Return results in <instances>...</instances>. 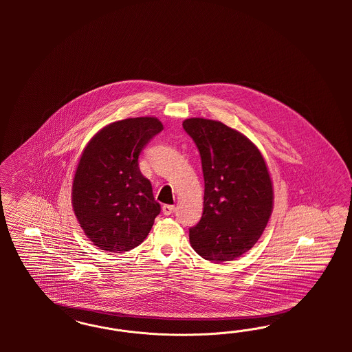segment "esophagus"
I'll list each match as a JSON object with an SVG mask.
<instances>
[{
    "instance_id": "obj_1",
    "label": "esophagus",
    "mask_w": 352,
    "mask_h": 352,
    "mask_svg": "<svg viewBox=\"0 0 352 352\" xmlns=\"http://www.w3.org/2000/svg\"><path fill=\"white\" fill-rule=\"evenodd\" d=\"M174 210H175L174 205H164L162 206V213L165 214V215H171V214L174 213Z\"/></svg>"
}]
</instances>
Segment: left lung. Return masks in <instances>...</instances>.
<instances>
[{
  "label": "left lung",
  "instance_id": "8db88e82",
  "mask_svg": "<svg viewBox=\"0 0 352 352\" xmlns=\"http://www.w3.org/2000/svg\"><path fill=\"white\" fill-rule=\"evenodd\" d=\"M183 128L203 165V217L190 228V243L204 259L232 261L256 245L274 208L266 161L244 134L221 121L187 118Z\"/></svg>",
  "mask_w": 352,
  "mask_h": 352
}]
</instances>
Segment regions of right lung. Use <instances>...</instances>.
<instances>
[{"label":"right lung","instance_id":"1","mask_svg":"<svg viewBox=\"0 0 352 352\" xmlns=\"http://www.w3.org/2000/svg\"><path fill=\"white\" fill-rule=\"evenodd\" d=\"M164 129L156 118H125L100 129L77 164L72 206L87 239L111 253L143 243L160 204L139 170V153Z\"/></svg>","mask_w":352,"mask_h":352}]
</instances>
